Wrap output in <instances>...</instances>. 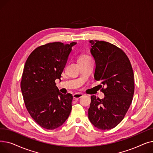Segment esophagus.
I'll return each mask as SVG.
<instances>
[{"label": "esophagus", "mask_w": 153, "mask_h": 153, "mask_svg": "<svg viewBox=\"0 0 153 153\" xmlns=\"http://www.w3.org/2000/svg\"><path fill=\"white\" fill-rule=\"evenodd\" d=\"M83 96V94H81V93H76L73 95V98L74 100H77V99H79L81 97H82Z\"/></svg>", "instance_id": "1"}]
</instances>
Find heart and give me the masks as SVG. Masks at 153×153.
Returning <instances> with one entry per match:
<instances>
[{
  "instance_id": "obj_1",
  "label": "heart",
  "mask_w": 153,
  "mask_h": 153,
  "mask_svg": "<svg viewBox=\"0 0 153 153\" xmlns=\"http://www.w3.org/2000/svg\"><path fill=\"white\" fill-rule=\"evenodd\" d=\"M92 59L91 56L89 55L88 54H82L79 57V59H78V62L79 61H85V60H87V59Z\"/></svg>"
}]
</instances>
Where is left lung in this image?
I'll return each instance as SVG.
<instances>
[{
    "label": "left lung",
    "mask_w": 153,
    "mask_h": 153,
    "mask_svg": "<svg viewBox=\"0 0 153 153\" xmlns=\"http://www.w3.org/2000/svg\"><path fill=\"white\" fill-rule=\"evenodd\" d=\"M89 42L96 64L94 78L100 81L105 97L91 96L88 117L96 128L110 130L122 121L132 102L133 71L125 53L117 46L99 40Z\"/></svg>",
    "instance_id": "1"
}]
</instances>
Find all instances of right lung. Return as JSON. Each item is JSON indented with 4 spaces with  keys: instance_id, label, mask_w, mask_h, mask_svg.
Segmentation results:
<instances>
[{
    "instance_id": "right-lung-1",
    "label": "right lung",
    "mask_w": 153,
    "mask_h": 153,
    "mask_svg": "<svg viewBox=\"0 0 153 153\" xmlns=\"http://www.w3.org/2000/svg\"><path fill=\"white\" fill-rule=\"evenodd\" d=\"M72 42L48 43L39 46L28 57L24 66L21 91L27 111L35 121L47 130L61 126L72 110V94H62L55 80L66 66Z\"/></svg>"
}]
</instances>
